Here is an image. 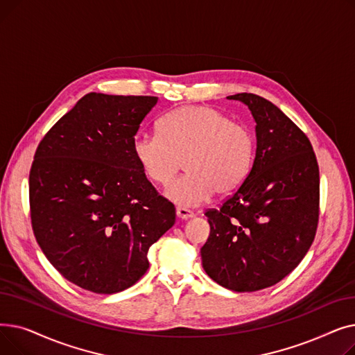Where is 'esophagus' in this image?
Instances as JSON below:
<instances>
[{"label":"esophagus","instance_id":"esophagus-1","mask_svg":"<svg viewBox=\"0 0 355 355\" xmlns=\"http://www.w3.org/2000/svg\"><path fill=\"white\" fill-rule=\"evenodd\" d=\"M177 217L182 218V220H187L194 217V211L185 209V207H177Z\"/></svg>","mask_w":355,"mask_h":355}]
</instances>
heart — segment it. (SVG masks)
Wrapping results in <instances>:
<instances>
[{"instance_id": "b5f03b06", "label": "heart", "mask_w": 355, "mask_h": 355, "mask_svg": "<svg viewBox=\"0 0 355 355\" xmlns=\"http://www.w3.org/2000/svg\"><path fill=\"white\" fill-rule=\"evenodd\" d=\"M158 132L137 137L134 155L145 175L158 185L170 184L185 161L189 173L165 191L178 206L196 207L214 193L232 194L252 170V130L217 109L181 106L159 121Z\"/></svg>"}]
</instances>
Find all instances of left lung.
Masks as SVG:
<instances>
[{
  "mask_svg": "<svg viewBox=\"0 0 355 355\" xmlns=\"http://www.w3.org/2000/svg\"><path fill=\"white\" fill-rule=\"evenodd\" d=\"M250 109L256 155L243 184L206 210L202 268L218 285L256 292L281 282L309 250L320 218V168L308 137L268 99L237 93Z\"/></svg>",
  "mask_w": 355,
  "mask_h": 355,
  "instance_id": "8db88e82",
  "label": "left lung"
}]
</instances>
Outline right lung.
<instances>
[{"label": "right lung", "mask_w": 355, "mask_h": 355, "mask_svg": "<svg viewBox=\"0 0 355 355\" xmlns=\"http://www.w3.org/2000/svg\"><path fill=\"white\" fill-rule=\"evenodd\" d=\"M157 96L87 93L40 141L28 178L31 227L69 282L116 293L149 268L175 207L148 181L134 141Z\"/></svg>", "instance_id": "add662e5"}]
</instances>
